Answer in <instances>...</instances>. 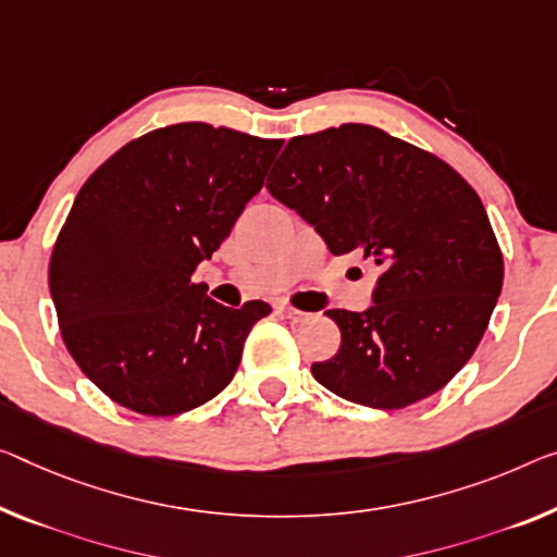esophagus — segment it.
<instances>
[{"mask_svg":"<svg viewBox=\"0 0 557 557\" xmlns=\"http://www.w3.org/2000/svg\"><path fill=\"white\" fill-rule=\"evenodd\" d=\"M278 311L284 313L288 321H294V323H301V321H308V319H311V313H306V311H298V308H294V306H281Z\"/></svg>","mask_w":557,"mask_h":557,"instance_id":"34e87169","label":"esophagus"}]
</instances>
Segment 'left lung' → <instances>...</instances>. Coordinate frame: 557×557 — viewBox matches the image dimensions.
Segmentation results:
<instances>
[{
  "label": "left lung",
  "instance_id": "left-lung-1",
  "mask_svg": "<svg viewBox=\"0 0 557 557\" xmlns=\"http://www.w3.org/2000/svg\"><path fill=\"white\" fill-rule=\"evenodd\" d=\"M267 189L333 256L379 269L373 306L331 308L341 348L313 379L368 408L441 391L481 344L503 288V253L481 196L446 161L368 124L294 136Z\"/></svg>",
  "mask_w": 557,
  "mask_h": 557
}]
</instances>
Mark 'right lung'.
<instances>
[{
    "mask_svg": "<svg viewBox=\"0 0 557 557\" xmlns=\"http://www.w3.org/2000/svg\"><path fill=\"white\" fill-rule=\"evenodd\" d=\"M281 139L171 124L109 157L76 194L49 261L59 331L82 373L141 416L224 391L263 301L228 308L191 276L261 191Z\"/></svg>",
    "mask_w": 557,
    "mask_h": 557,
    "instance_id": "right-lung-1",
    "label": "right lung"
}]
</instances>
